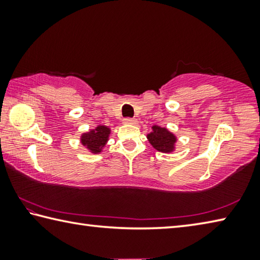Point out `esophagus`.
<instances>
[{"mask_svg":"<svg viewBox=\"0 0 260 260\" xmlns=\"http://www.w3.org/2000/svg\"><path fill=\"white\" fill-rule=\"evenodd\" d=\"M124 124H127V125H136V124H138V120L134 119V118H125V119H124Z\"/></svg>","mask_w":260,"mask_h":260,"instance_id":"34e87169","label":"esophagus"}]
</instances>
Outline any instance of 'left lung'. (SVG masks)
<instances>
[{
  "label": "left lung",
  "mask_w": 260,
  "mask_h": 260,
  "mask_svg": "<svg viewBox=\"0 0 260 260\" xmlns=\"http://www.w3.org/2000/svg\"><path fill=\"white\" fill-rule=\"evenodd\" d=\"M147 139L152 148L159 152L171 153L177 149V135L167 129L166 127L153 125L150 133L147 134Z\"/></svg>",
  "instance_id": "obj_1"
}]
</instances>
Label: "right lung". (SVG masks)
Listing matches in <instances>:
<instances>
[{"instance_id":"add662e5","label":"right lung","mask_w":260,"mask_h":260,"mask_svg":"<svg viewBox=\"0 0 260 260\" xmlns=\"http://www.w3.org/2000/svg\"><path fill=\"white\" fill-rule=\"evenodd\" d=\"M111 128L105 125H98L93 129H89L80 135V142L90 153L99 155L107 146Z\"/></svg>"}]
</instances>
